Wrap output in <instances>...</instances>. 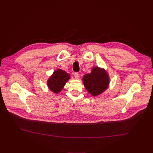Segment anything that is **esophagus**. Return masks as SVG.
<instances>
[{
    "instance_id": "esophagus-1",
    "label": "esophagus",
    "mask_w": 153,
    "mask_h": 153,
    "mask_svg": "<svg viewBox=\"0 0 153 153\" xmlns=\"http://www.w3.org/2000/svg\"><path fill=\"white\" fill-rule=\"evenodd\" d=\"M74 77L76 79H79L80 78V74L78 73H74Z\"/></svg>"
}]
</instances>
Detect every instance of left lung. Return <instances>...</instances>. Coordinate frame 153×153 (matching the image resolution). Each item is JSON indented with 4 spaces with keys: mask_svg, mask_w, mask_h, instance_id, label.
Instances as JSON below:
<instances>
[{
    "mask_svg": "<svg viewBox=\"0 0 153 153\" xmlns=\"http://www.w3.org/2000/svg\"><path fill=\"white\" fill-rule=\"evenodd\" d=\"M109 76L103 70L94 67L90 74L83 77V82L86 90L92 96H96L105 91L109 85Z\"/></svg>",
    "mask_w": 153,
    "mask_h": 153,
    "instance_id": "1",
    "label": "left lung"
}]
</instances>
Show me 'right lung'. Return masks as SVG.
<instances>
[{"instance_id": "right-lung-1", "label": "right lung", "mask_w": 153, "mask_h": 153, "mask_svg": "<svg viewBox=\"0 0 153 153\" xmlns=\"http://www.w3.org/2000/svg\"><path fill=\"white\" fill-rule=\"evenodd\" d=\"M70 78V76L66 71L62 70H57L49 78L47 84L50 90L55 93H59L64 85Z\"/></svg>"}]
</instances>
